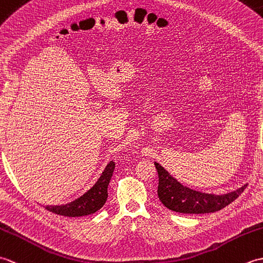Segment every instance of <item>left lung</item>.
Instances as JSON below:
<instances>
[{
	"instance_id": "1",
	"label": "left lung",
	"mask_w": 263,
	"mask_h": 263,
	"mask_svg": "<svg viewBox=\"0 0 263 263\" xmlns=\"http://www.w3.org/2000/svg\"><path fill=\"white\" fill-rule=\"evenodd\" d=\"M158 173V198L166 208L181 214H209L225 208L235 201L247 185L231 193L214 195L190 190L172 177L158 163H155Z\"/></svg>"
}]
</instances>
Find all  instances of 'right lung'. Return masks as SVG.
<instances>
[{
    "label": "right lung",
    "mask_w": 263,
    "mask_h": 263,
    "mask_svg": "<svg viewBox=\"0 0 263 263\" xmlns=\"http://www.w3.org/2000/svg\"><path fill=\"white\" fill-rule=\"evenodd\" d=\"M115 168V164L113 161L106 166L102 176L98 178L96 184L89 190L88 192L74 200L73 202H70L64 205H46V209L53 214L61 215L64 217H81L95 214L105 204L107 200L108 193L107 187L113 172Z\"/></svg>",
    "instance_id": "add662e5"
}]
</instances>
